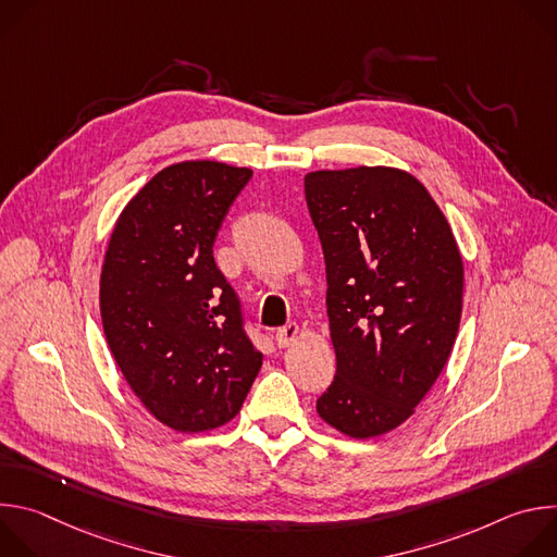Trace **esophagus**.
Masks as SVG:
<instances>
[{
	"mask_svg": "<svg viewBox=\"0 0 557 557\" xmlns=\"http://www.w3.org/2000/svg\"><path fill=\"white\" fill-rule=\"evenodd\" d=\"M299 337V326L297 324H286L284 329H280L275 333V344L277 348H288L293 346V342Z\"/></svg>",
	"mask_w": 557,
	"mask_h": 557,
	"instance_id": "34e87169",
	"label": "esophagus"
}]
</instances>
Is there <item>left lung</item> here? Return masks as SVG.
<instances>
[{"mask_svg":"<svg viewBox=\"0 0 557 557\" xmlns=\"http://www.w3.org/2000/svg\"><path fill=\"white\" fill-rule=\"evenodd\" d=\"M326 260L337 372L317 414L350 438L404 425L454 348L465 269L425 185L396 168L320 170L304 178Z\"/></svg>","mask_w":557,"mask_h":557,"instance_id":"8db88e82","label":"left lung"}]
</instances>
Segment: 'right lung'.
<instances>
[{
    "instance_id": "add662e5",
    "label": "right lung",
    "mask_w": 557,
    "mask_h": 557,
    "mask_svg": "<svg viewBox=\"0 0 557 557\" xmlns=\"http://www.w3.org/2000/svg\"><path fill=\"white\" fill-rule=\"evenodd\" d=\"M253 170L183 161L123 207L101 267L110 352L145 410L183 432L222 428L262 368L213 262L218 228Z\"/></svg>"
}]
</instances>
